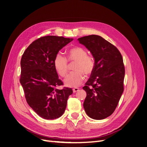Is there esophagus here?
<instances>
[{"label": "esophagus", "mask_w": 147, "mask_h": 147, "mask_svg": "<svg viewBox=\"0 0 147 147\" xmlns=\"http://www.w3.org/2000/svg\"><path fill=\"white\" fill-rule=\"evenodd\" d=\"M79 88L75 87V88H74V89H73V92H74V93H76V92H77L79 91Z\"/></svg>", "instance_id": "esophagus-1"}]
</instances>
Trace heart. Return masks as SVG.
I'll use <instances>...</instances> for the list:
<instances>
[{"label": "heart", "instance_id": "b5f03b06", "mask_svg": "<svg viewBox=\"0 0 147 147\" xmlns=\"http://www.w3.org/2000/svg\"><path fill=\"white\" fill-rule=\"evenodd\" d=\"M67 59L70 62H76L74 66V72L68 74L64 79V84L70 87L79 86L84 79V74L90 75L94 71L95 62L94 58L87 55L85 49L75 47L68 50L66 52ZM54 67L60 76L65 77L68 72V61L65 56L58 53L54 61Z\"/></svg>", "mask_w": 147, "mask_h": 147}]
</instances>
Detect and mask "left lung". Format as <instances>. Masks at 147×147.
Returning a JSON list of instances; mask_svg holds the SVG:
<instances>
[{
    "instance_id": "obj_1",
    "label": "left lung",
    "mask_w": 147,
    "mask_h": 147,
    "mask_svg": "<svg viewBox=\"0 0 147 147\" xmlns=\"http://www.w3.org/2000/svg\"><path fill=\"white\" fill-rule=\"evenodd\" d=\"M92 53L95 67L83 89L87 93L83 103L90 118L101 120L111 116L123 92L125 67L115 46L96 35L78 39Z\"/></svg>"
}]
</instances>
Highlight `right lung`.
<instances>
[{"label":"right lung","mask_w":147,"mask_h":147,"mask_svg":"<svg viewBox=\"0 0 147 147\" xmlns=\"http://www.w3.org/2000/svg\"><path fill=\"white\" fill-rule=\"evenodd\" d=\"M73 40L63 36H42L29 45L22 56L20 83L26 102L45 119L61 116L68 97L73 93L71 88L57 89L63 83L54 64L58 51Z\"/></svg>","instance_id":"add662e5"}]
</instances>
